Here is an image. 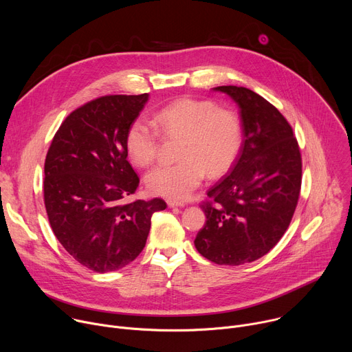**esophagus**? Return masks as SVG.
I'll return each mask as SVG.
<instances>
[{
	"mask_svg": "<svg viewBox=\"0 0 352 352\" xmlns=\"http://www.w3.org/2000/svg\"><path fill=\"white\" fill-rule=\"evenodd\" d=\"M167 205H168L170 208H184V206H185L184 202H178V200H171V199L167 200Z\"/></svg>",
	"mask_w": 352,
	"mask_h": 352,
	"instance_id": "obj_1",
	"label": "esophagus"
}]
</instances>
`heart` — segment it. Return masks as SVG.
Instances as JSON below:
<instances>
[{"label":"heart","mask_w":352,"mask_h":352,"mask_svg":"<svg viewBox=\"0 0 352 352\" xmlns=\"http://www.w3.org/2000/svg\"><path fill=\"white\" fill-rule=\"evenodd\" d=\"M133 121L125 135L131 162L144 167L156 159L160 136L179 138L174 164H159L146 175L148 190L168 199H185L204 181L224 175L235 163L242 129L238 116L213 102L179 98L164 106L152 118Z\"/></svg>","instance_id":"heart-1"}]
</instances>
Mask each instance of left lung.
<instances>
[{
  "mask_svg": "<svg viewBox=\"0 0 352 352\" xmlns=\"http://www.w3.org/2000/svg\"><path fill=\"white\" fill-rule=\"evenodd\" d=\"M239 106L243 140L230 174L208 190L197 252L238 266L265 256L287 231L298 205L302 157L292 126L266 98L242 86H217Z\"/></svg>",
  "mask_w": 352,
  "mask_h": 352,
  "instance_id": "1",
  "label": "left lung"
}]
</instances>
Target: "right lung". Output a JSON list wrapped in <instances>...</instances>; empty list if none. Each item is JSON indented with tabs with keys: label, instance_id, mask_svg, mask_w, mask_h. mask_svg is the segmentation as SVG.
<instances>
[{
	"label": "right lung",
	"instance_id": "right-lung-1",
	"mask_svg": "<svg viewBox=\"0 0 352 352\" xmlns=\"http://www.w3.org/2000/svg\"><path fill=\"white\" fill-rule=\"evenodd\" d=\"M147 102L143 94H109L74 110L60 125L44 162L43 193L50 226L82 266L107 273L142 252L160 197L126 202L139 177L125 135Z\"/></svg>",
	"mask_w": 352,
	"mask_h": 352
}]
</instances>
